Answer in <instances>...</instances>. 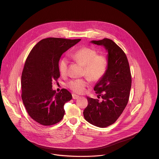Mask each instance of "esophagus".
Masks as SVG:
<instances>
[{
  "instance_id": "1",
  "label": "esophagus",
  "mask_w": 159,
  "mask_h": 159,
  "mask_svg": "<svg viewBox=\"0 0 159 159\" xmlns=\"http://www.w3.org/2000/svg\"><path fill=\"white\" fill-rule=\"evenodd\" d=\"M79 98H80L79 96H77V95H76V94H72V98H73V99H79Z\"/></svg>"
}]
</instances>
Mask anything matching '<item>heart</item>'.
<instances>
[{
  "label": "heart",
  "instance_id": "b5f03b06",
  "mask_svg": "<svg viewBox=\"0 0 159 159\" xmlns=\"http://www.w3.org/2000/svg\"><path fill=\"white\" fill-rule=\"evenodd\" d=\"M72 58L84 65L83 74L90 81H99L106 74L107 69V60L102 55H98L97 52L89 47H82L71 54ZM69 60L66 57L62 58L58 65L59 71L65 74L67 70ZM88 86L87 79H75L67 83V87L74 92L82 93Z\"/></svg>",
  "mask_w": 159,
  "mask_h": 159
}]
</instances>
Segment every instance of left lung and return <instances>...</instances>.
Listing matches in <instances>:
<instances>
[{"label":"left lung","mask_w":159,"mask_h":159,"mask_svg":"<svg viewBox=\"0 0 159 159\" xmlns=\"http://www.w3.org/2000/svg\"><path fill=\"white\" fill-rule=\"evenodd\" d=\"M102 46L107 52V69L94 90L102 99L87 97L88 105L84 109V118L89 123L105 128L114 123L127 105L131 86L129 63L125 52L112 40L104 38L90 41Z\"/></svg>","instance_id":"obj_1"}]
</instances>
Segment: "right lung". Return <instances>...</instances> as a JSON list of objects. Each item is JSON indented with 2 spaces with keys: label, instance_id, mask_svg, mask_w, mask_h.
<instances>
[{
  "label": "right lung",
  "instance_id": "right-lung-1",
  "mask_svg": "<svg viewBox=\"0 0 159 159\" xmlns=\"http://www.w3.org/2000/svg\"><path fill=\"white\" fill-rule=\"evenodd\" d=\"M81 39L48 38L39 41L30 53L21 76L22 99L30 117L44 126L60 122L65 114L64 105L72 99L70 92L52 89L60 77L61 56Z\"/></svg>",
  "mask_w": 159,
  "mask_h": 159
}]
</instances>
